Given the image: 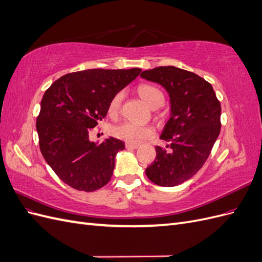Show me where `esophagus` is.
<instances>
[{"label":"esophagus","instance_id":"34e87169","mask_svg":"<svg viewBox=\"0 0 262 262\" xmlns=\"http://www.w3.org/2000/svg\"><path fill=\"white\" fill-rule=\"evenodd\" d=\"M125 147L126 148H138L139 145L138 144H132V143H125Z\"/></svg>","mask_w":262,"mask_h":262}]
</instances>
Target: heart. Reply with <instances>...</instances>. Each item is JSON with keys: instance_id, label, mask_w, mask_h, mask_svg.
<instances>
[{"instance_id": "obj_1", "label": "heart", "mask_w": 262, "mask_h": 262, "mask_svg": "<svg viewBox=\"0 0 262 262\" xmlns=\"http://www.w3.org/2000/svg\"><path fill=\"white\" fill-rule=\"evenodd\" d=\"M138 93L150 108H157L164 104V100H165L164 94L160 89H157L156 86L142 84L139 86ZM123 96H124L123 92H119L115 95L113 99L110 100V104H109L110 115L116 116L119 112H120ZM112 133L114 137L126 142V143L138 144L141 141L152 137L154 131L149 125H142L131 121H123L116 124L112 129Z\"/></svg>"}]
</instances>
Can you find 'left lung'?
Returning <instances> with one entry per match:
<instances>
[{
	"instance_id": "8db88e82",
	"label": "left lung",
	"mask_w": 262,
	"mask_h": 262,
	"mask_svg": "<svg viewBox=\"0 0 262 262\" xmlns=\"http://www.w3.org/2000/svg\"><path fill=\"white\" fill-rule=\"evenodd\" d=\"M141 77L161 84L170 97L171 114L155 146V161L145 169L147 178L163 187H173L201 169L221 131V104L212 85L193 72L175 67H158Z\"/></svg>"
}]
</instances>
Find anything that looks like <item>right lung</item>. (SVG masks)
<instances>
[{"instance_id": "obj_1", "label": "right lung", "mask_w": 262, "mask_h": 262, "mask_svg": "<svg viewBox=\"0 0 262 262\" xmlns=\"http://www.w3.org/2000/svg\"><path fill=\"white\" fill-rule=\"evenodd\" d=\"M141 69H92L61 76L46 91L36 121L39 147L57 176L76 190L92 192L112 179L115 157L124 143L90 134L105 118L110 100L136 80Z\"/></svg>"}]
</instances>
